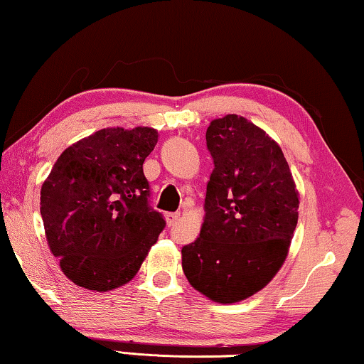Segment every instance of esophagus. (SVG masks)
<instances>
[{"mask_svg":"<svg viewBox=\"0 0 364 364\" xmlns=\"http://www.w3.org/2000/svg\"><path fill=\"white\" fill-rule=\"evenodd\" d=\"M165 219H166L168 227H171V225H175L178 220H180V214H178V213H168L165 215Z\"/></svg>","mask_w":364,"mask_h":364,"instance_id":"34e87169","label":"esophagus"}]
</instances>
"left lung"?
I'll return each instance as SVG.
<instances>
[{"label": "left lung", "mask_w": 364, "mask_h": 364, "mask_svg": "<svg viewBox=\"0 0 364 364\" xmlns=\"http://www.w3.org/2000/svg\"><path fill=\"white\" fill-rule=\"evenodd\" d=\"M205 142L214 170L200 234L181 250L183 271L210 301L240 302L283 267L299 193L279 145L245 117L214 119Z\"/></svg>", "instance_id": "1"}]
</instances>
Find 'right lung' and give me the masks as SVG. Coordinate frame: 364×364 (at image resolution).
Returning <instances> with one entry per match:
<instances>
[{"instance_id":"obj_1","label":"right lung","mask_w":364,"mask_h":364,"mask_svg":"<svg viewBox=\"0 0 364 364\" xmlns=\"http://www.w3.org/2000/svg\"><path fill=\"white\" fill-rule=\"evenodd\" d=\"M156 142L151 127L101 129L65 150L43 181L48 247L75 284L106 292L129 283L165 229L144 175Z\"/></svg>"}]
</instances>
